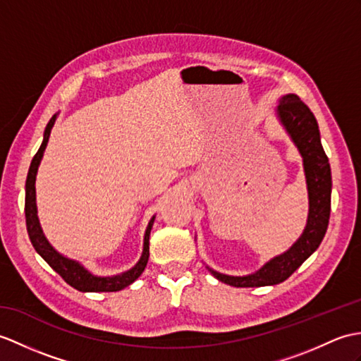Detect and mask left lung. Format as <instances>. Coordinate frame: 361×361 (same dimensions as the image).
Masks as SVG:
<instances>
[{"label":"left lung","instance_id":"8db88e82","mask_svg":"<svg viewBox=\"0 0 361 361\" xmlns=\"http://www.w3.org/2000/svg\"><path fill=\"white\" fill-rule=\"evenodd\" d=\"M283 128L294 141L303 158L305 177L309 195V214L306 228L300 238L286 252L269 259L262 269L245 276H232L220 274L211 267L209 271L220 281L235 288H258L279 284L294 274L306 259L311 257L324 237L331 215V166L326 157L320 130L314 114L295 94H288L279 99L276 106Z\"/></svg>","mask_w":361,"mask_h":361}]
</instances>
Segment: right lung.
<instances>
[{
	"instance_id": "add662e5",
	"label": "right lung",
	"mask_w": 361,
	"mask_h": 361,
	"mask_svg": "<svg viewBox=\"0 0 361 361\" xmlns=\"http://www.w3.org/2000/svg\"><path fill=\"white\" fill-rule=\"evenodd\" d=\"M55 120H56V114L50 118V121L46 126L43 142H41L38 152L35 154V157H33L29 167L27 180H26V206H24V212H26V226H27L29 238L37 252L44 258V262L52 267L56 274H60V276L67 284H71V286L77 290H81V292L121 290L135 281L142 274V271H145L149 259V235H150V229H152L155 216H152L147 224V229L145 233V245H142V254H141L140 262L133 266L132 269L126 271L123 274L114 275V276H97L92 272H89L85 266H81L78 262H75V259H71L61 255L60 252H56V250L52 247V245H50L47 238L44 237L43 229H41L39 226V220L37 215V194H35V180H37L38 166L41 163V158H43L44 149L47 146V141L50 137V130L54 128Z\"/></svg>"
}]
</instances>
